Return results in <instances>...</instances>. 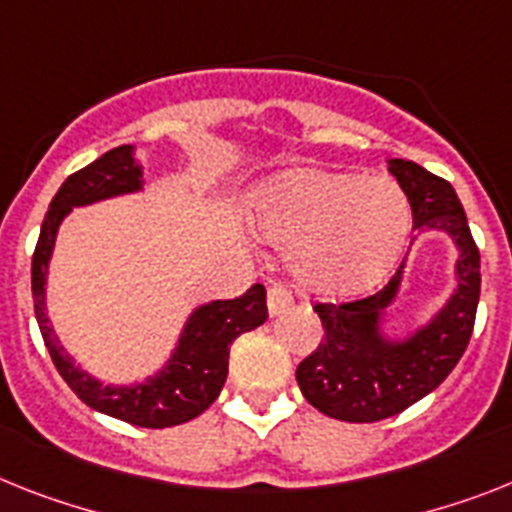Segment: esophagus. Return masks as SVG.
<instances>
[{"label":"esophagus","mask_w":512,"mask_h":512,"mask_svg":"<svg viewBox=\"0 0 512 512\" xmlns=\"http://www.w3.org/2000/svg\"><path fill=\"white\" fill-rule=\"evenodd\" d=\"M291 304H294V296H291V291L286 289V286H281V283L270 286V289H268V312H270V317H278V315H283V312H289Z\"/></svg>","instance_id":"1"}]
</instances>
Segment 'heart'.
<instances>
[{
    "instance_id": "b5f03b06",
    "label": "heart",
    "mask_w": 512,
    "mask_h": 512,
    "mask_svg": "<svg viewBox=\"0 0 512 512\" xmlns=\"http://www.w3.org/2000/svg\"><path fill=\"white\" fill-rule=\"evenodd\" d=\"M257 229L294 252V273L320 296L375 286L409 234V203L390 179L299 169L281 174L257 200Z\"/></svg>"
}]
</instances>
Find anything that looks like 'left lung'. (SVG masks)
Listing matches in <instances>:
<instances>
[{"label":"left lung","instance_id":"1","mask_svg":"<svg viewBox=\"0 0 512 512\" xmlns=\"http://www.w3.org/2000/svg\"><path fill=\"white\" fill-rule=\"evenodd\" d=\"M390 174L409 197L414 231H442L453 239L458 286L448 304L403 341L385 338L380 325L401 291L406 263L377 294L315 304L325 336L296 367V382L317 411L341 422H380L422 401L461 362L474 333L482 270L461 200L450 182L414 161L390 158Z\"/></svg>","mask_w":512,"mask_h":512}]
</instances>
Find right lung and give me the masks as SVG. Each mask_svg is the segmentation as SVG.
<instances>
[{
    "label": "right lung",
    "mask_w": 512,
    "mask_h": 512,
    "mask_svg": "<svg viewBox=\"0 0 512 512\" xmlns=\"http://www.w3.org/2000/svg\"><path fill=\"white\" fill-rule=\"evenodd\" d=\"M140 190H143V169L135 161L132 145H119L88 163L85 169L67 176V182L59 187L41 223L30 281H33V307H36L38 328L51 354V362L59 369L64 382L75 390L77 398L90 409L130 422L135 427L163 429L190 422L216 401L229 375L231 343L247 330L263 325L268 320V307H265V286L260 283H255L252 289H247V294L236 299H218V302L197 307L190 320L184 322L182 336L169 362L158 369V375L148 377L145 382L103 385L101 380L77 367L59 343L57 333L51 330L49 315H46V273H49L57 231L72 208Z\"/></svg>",
    "instance_id": "right-lung-1"
}]
</instances>
